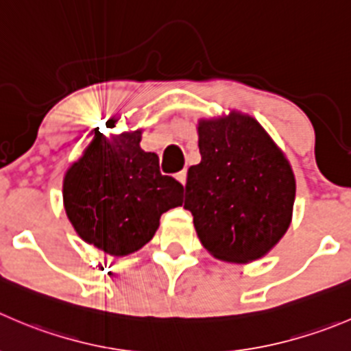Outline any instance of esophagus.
Instances as JSON below:
<instances>
[{
    "label": "esophagus",
    "instance_id": "1",
    "mask_svg": "<svg viewBox=\"0 0 351 351\" xmlns=\"http://www.w3.org/2000/svg\"><path fill=\"white\" fill-rule=\"evenodd\" d=\"M176 178H178L180 182H182L183 185H185V183H186V168H183L182 171H178V173H176Z\"/></svg>",
    "mask_w": 351,
    "mask_h": 351
}]
</instances>
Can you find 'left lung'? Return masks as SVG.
Wrapping results in <instances>:
<instances>
[{
  "mask_svg": "<svg viewBox=\"0 0 351 351\" xmlns=\"http://www.w3.org/2000/svg\"><path fill=\"white\" fill-rule=\"evenodd\" d=\"M199 149L202 159L189 168L183 207L200 241L221 261L262 257L290 226V162L254 118L234 113L202 121Z\"/></svg>",
  "mask_w": 351,
  "mask_h": 351,
  "instance_id": "obj_1",
  "label": "left lung"
}]
</instances>
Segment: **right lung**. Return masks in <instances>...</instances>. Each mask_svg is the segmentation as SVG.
Masks as SVG:
<instances>
[{
  "mask_svg": "<svg viewBox=\"0 0 351 351\" xmlns=\"http://www.w3.org/2000/svg\"><path fill=\"white\" fill-rule=\"evenodd\" d=\"M138 142V130L97 132L63 183L64 210L82 240L117 257L144 247L161 214L183 204L182 183L162 175L158 156Z\"/></svg>",
  "mask_w": 351,
  "mask_h": 351,
  "instance_id": "obj_1",
  "label": "right lung"
}]
</instances>
